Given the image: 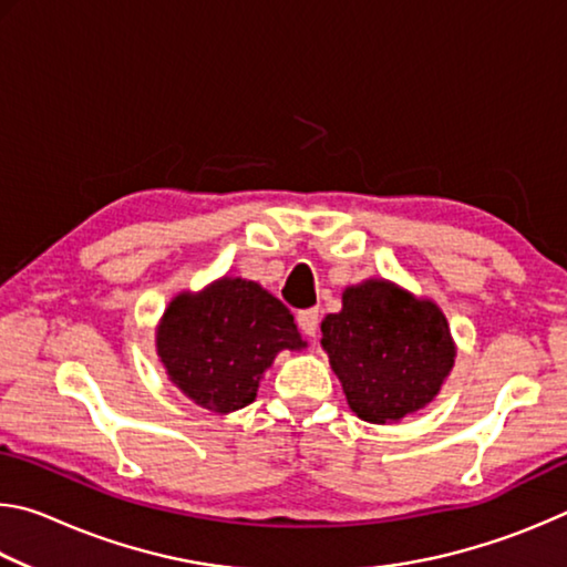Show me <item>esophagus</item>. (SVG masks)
Wrapping results in <instances>:
<instances>
[{"label": "esophagus", "instance_id": "obj_1", "mask_svg": "<svg viewBox=\"0 0 567 567\" xmlns=\"http://www.w3.org/2000/svg\"><path fill=\"white\" fill-rule=\"evenodd\" d=\"M297 324H300V330L307 334V338H315L318 334V324H320V310H302L297 312Z\"/></svg>", "mask_w": 567, "mask_h": 567}]
</instances>
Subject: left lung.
<instances>
[{"label": "left lung", "mask_w": 567, "mask_h": 567, "mask_svg": "<svg viewBox=\"0 0 567 567\" xmlns=\"http://www.w3.org/2000/svg\"><path fill=\"white\" fill-rule=\"evenodd\" d=\"M348 405L368 422H395L433 400L455 362L440 307L385 280L348 287L342 310L322 322Z\"/></svg>", "instance_id": "8db88e82"}]
</instances>
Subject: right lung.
<instances>
[{
	"mask_svg": "<svg viewBox=\"0 0 567 567\" xmlns=\"http://www.w3.org/2000/svg\"><path fill=\"white\" fill-rule=\"evenodd\" d=\"M300 348L305 342L290 310L239 277L175 297L157 332V354L169 380L215 412L249 405L275 354Z\"/></svg>",
	"mask_w": 567,
	"mask_h": 567,
	"instance_id": "1",
	"label": "right lung"
}]
</instances>
